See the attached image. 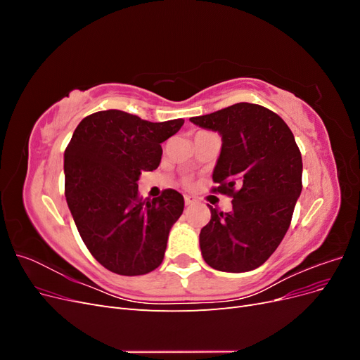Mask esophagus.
Returning a JSON list of instances; mask_svg holds the SVG:
<instances>
[{"mask_svg":"<svg viewBox=\"0 0 360 360\" xmlns=\"http://www.w3.org/2000/svg\"><path fill=\"white\" fill-rule=\"evenodd\" d=\"M195 202V200L192 197H189V195H184V204L186 205H192Z\"/></svg>","mask_w":360,"mask_h":360,"instance_id":"esophagus-1","label":"esophagus"}]
</instances>
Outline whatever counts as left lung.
Here are the masks:
<instances>
[{"instance_id": "1", "label": "left lung", "mask_w": 360, "mask_h": 360, "mask_svg": "<svg viewBox=\"0 0 360 360\" xmlns=\"http://www.w3.org/2000/svg\"><path fill=\"white\" fill-rule=\"evenodd\" d=\"M191 122L222 136L213 192L233 198L228 213L210 207L212 219L200 233L202 258L221 271L254 270L282 242L300 197L296 139L278 114L255 103H236Z\"/></svg>"}]
</instances>
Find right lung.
I'll return each mask as SVG.
<instances>
[{"label":"right lung","mask_w":360,"mask_h":360,"mask_svg":"<svg viewBox=\"0 0 360 360\" xmlns=\"http://www.w3.org/2000/svg\"><path fill=\"white\" fill-rule=\"evenodd\" d=\"M183 123L99 111L82 120L64 151V191L76 228L91 255L117 275H146L165 255L184 200L174 189L143 200L138 180L143 171L159 167L160 144Z\"/></svg>","instance_id":"right-lung-1"}]
</instances>
